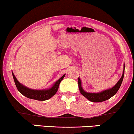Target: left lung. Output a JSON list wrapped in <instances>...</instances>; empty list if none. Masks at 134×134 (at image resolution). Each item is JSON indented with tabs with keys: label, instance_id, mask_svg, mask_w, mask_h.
Returning a JSON list of instances; mask_svg holds the SVG:
<instances>
[{
	"label": "left lung",
	"instance_id": "1",
	"mask_svg": "<svg viewBox=\"0 0 134 134\" xmlns=\"http://www.w3.org/2000/svg\"><path fill=\"white\" fill-rule=\"evenodd\" d=\"M124 69H125V66H124V65L123 75H122L121 78L120 79V80L118 81L117 83H116L115 85L112 88H109V89L107 90H103V91L99 92V93H89V92H86V91H84L81 86V81L80 78H78V87L81 93L84 97H86L87 99H88V100L90 101H92V102L98 103L107 100V99L110 98L111 97H112L113 96L115 95L116 92H118V90H119L124 78Z\"/></svg>",
	"mask_w": 134,
	"mask_h": 134
}]
</instances>
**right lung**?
Masks as SVG:
<instances>
[{"instance_id": "add662e5", "label": "right lung", "mask_w": 134, "mask_h": 134, "mask_svg": "<svg viewBox=\"0 0 134 134\" xmlns=\"http://www.w3.org/2000/svg\"><path fill=\"white\" fill-rule=\"evenodd\" d=\"M12 75L13 78H14L15 84H16V86L19 90V92L25 96V97L29 98L30 99H33L38 101L47 100V99H50V98H52L54 95H55V93L58 91V88H59L60 82L63 80V78H64L65 75V74L63 76L61 77L53 84V86L51 88H48V89L33 90L28 88L27 87L22 85V84H20L16 79L13 72H12Z\"/></svg>"}]
</instances>
